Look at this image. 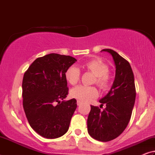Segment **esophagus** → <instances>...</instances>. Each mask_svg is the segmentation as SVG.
I'll return each mask as SVG.
<instances>
[{
    "label": "esophagus",
    "instance_id": "1",
    "mask_svg": "<svg viewBox=\"0 0 155 155\" xmlns=\"http://www.w3.org/2000/svg\"><path fill=\"white\" fill-rule=\"evenodd\" d=\"M82 104V102L79 101V100H78V101H77V105H80V104Z\"/></svg>",
    "mask_w": 155,
    "mask_h": 155
}]
</instances>
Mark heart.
<instances>
[{
    "label": "heart",
    "instance_id": "obj_1",
    "mask_svg": "<svg viewBox=\"0 0 155 155\" xmlns=\"http://www.w3.org/2000/svg\"><path fill=\"white\" fill-rule=\"evenodd\" d=\"M84 70L92 73L95 76L94 83H95L102 90H107L109 87L111 82V76L108 72L109 66L103 61L95 59L86 61L83 64ZM81 71L79 68L74 65L68 68L65 72V78L68 83L74 85L80 79ZM72 97L82 101H89L98 96V90L94 86L78 85L72 89L70 91Z\"/></svg>",
    "mask_w": 155,
    "mask_h": 155
}]
</instances>
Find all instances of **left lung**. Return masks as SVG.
<instances>
[{
    "instance_id": "1",
    "label": "left lung",
    "mask_w": 155,
    "mask_h": 155,
    "mask_svg": "<svg viewBox=\"0 0 155 155\" xmlns=\"http://www.w3.org/2000/svg\"><path fill=\"white\" fill-rule=\"evenodd\" d=\"M113 57L115 77L111 90L100 100L103 107L91 105L87 118V131L91 137L100 141L114 140L127 128L134 107L136 91L134 74L128 61L111 49H103Z\"/></svg>"
}]
</instances>
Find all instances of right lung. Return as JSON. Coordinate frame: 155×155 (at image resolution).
Wrapping results in <instances>:
<instances>
[{"label":"right lung","mask_w":155,"mask_h":155,"mask_svg":"<svg viewBox=\"0 0 155 155\" xmlns=\"http://www.w3.org/2000/svg\"><path fill=\"white\" fill-rule=\"evenodd\" d=\"M74 57L51 53L39 57L25 72L22 80L23 108L31 128L47 139L61 137L69 128L77 100L67 97L65 78Z\"/></svg>","instance_id":"add662e5"}]
</instances>
